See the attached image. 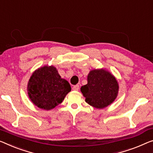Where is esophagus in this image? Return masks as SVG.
Returning <instances> with one entry per match:
<instances>
[{
  "label": "esophagus",
  "mask_w": 153,
  "mask_h": 153,
  "mask_svg": "<svg viewBox=\"0 0 153 153\" xmlns=\"http://www.w3.org/2000/svg\"><path fill=\"white\" fill-rule=\"evenodd\" d=\"M79 88V86L78 85V84L74 86V87H73V89H74V91H78Z\"/></svg>",
  "instance_id": "1"
}]
</instances>
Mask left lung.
I'll use <instances>...</instances> for the list:
<instances>
[{
	"instance_id": "obj_1",
	"label": "left lung",
	"mask_w": 153,
	"mask_h": 153,
	"mask_svg": "<svg viewBox=\"0 0 153 153\" xmlns=\"http://www.w3.org/2000/svg\"><path fill=\"white\" fill-rule=\"evenodd\" d=\"M88 83L81 91L88 104L103 108L111 104L117 96L119 86L115 77L104 69L93 70L87 77Z\"/></svg>"
}]
</instances>
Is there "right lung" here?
<instances>
[{"instance_id":"add662e5","label":"right lung","mask_w":153,"mask_h":153,"mask_svg":"<svg viewBox=\"0 0 153 153\" xmlns=\"http://www.w3.org/2000/svg\"><path fill=\"white\" fill-rule=\"evenodd\" d=\"M71 90L69 83L61 78L53 66H45L34 71L27 86L31 102L45 110H50L62 103Z\"/></svg>"}]
</instances>
